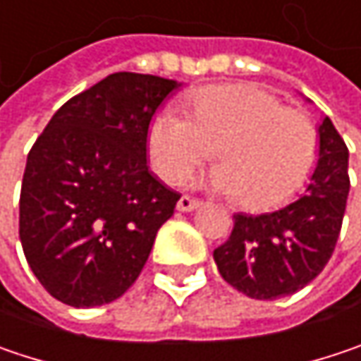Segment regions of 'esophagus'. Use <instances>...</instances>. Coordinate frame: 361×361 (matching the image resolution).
<instances>
[{"mask_svg": "<svg viewBox=\"0 0 361 361\" xmlns=\"http://www.w3.org/2000/svg\"><path fill=\"white\" fill-rule=\"evenodd\" d=\"M201 205V201L199 199H195V197H189V195H183L180 199H178V203H176V209L178 212H193Z\"/></svg>", "mask_w": 361, "mask_h": 361, "instance_id": "34e87169", "label": "esophagus"}]
</instances>
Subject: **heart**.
I'll return each instance as SVG.
<instances>
[{"instance_id": "b5f03b06", "label": "heart", "mask_w": 361, "mask_h": 361, "mask_svg": "<svg viewBox=\"0 0 361 361\" xmlns=\"http://www.w3.org/2000/svg\"><path fill=\"white\" fill-rule=\"evenodd\" d=\"M187 115L164 109L147 129L149 164L168 185L185 183L216 149L221 164L209 185L240 195L250 209H271L294 197L317 164L319 131L310 116L252 84L195 92Z\"/></svg>"}]
</instances>
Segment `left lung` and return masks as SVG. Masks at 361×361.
I'll return each instance as SVG.
<instances>
[{
  "mask_svg": "<svg viewBox=\"0 0 361 361\" xmlns=\"http://www.w3.org/2000/svg\"><path fill=\"white\" fill-rule=\"evenodd\" d=\"M319 164L290 205L261 216H234L230 238L214 250L219 275L257 300L290 296L329 263L348 205L349 152L329 116L319 127Z\"/></svg>",
  "mask_w": 361,
  "mask_h": 361,
  "instance_id": "1",
  "label": "left lung"
}]
</instances>
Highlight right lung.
<instances>
[{
  "mask_svg": "<svg viewBox=\"0 0 361 361\" xmlns=\"http://www.w3.org/2000/svg\"><path fill=\"white\" fill-rule=\"evenodd\" d=\"M174 80L118 71L69 98L28 152L20 191V243L42 288L90 308L140 277L180 195L145 160L158 106Z\"/></svg>",
  "mask_w": 361,
  "mask_h": 361,
  "instance_id": "right-lung-1",
  "label": "right lung"
}]
</instances>
